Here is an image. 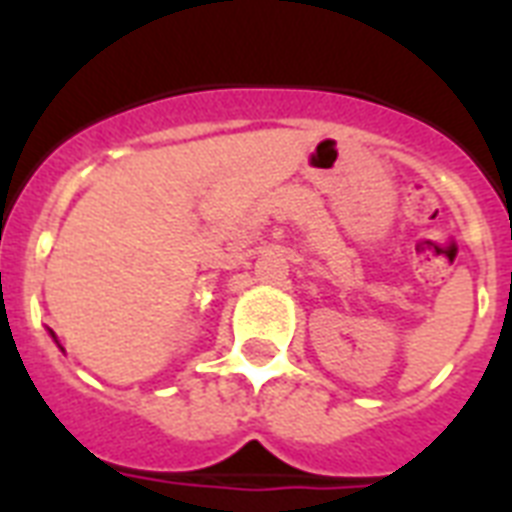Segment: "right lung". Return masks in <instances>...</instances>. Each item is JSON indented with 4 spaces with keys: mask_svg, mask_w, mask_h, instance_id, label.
Returning a JSON list of instances; mask_svg holds the SVG:
<instances>
[{
    "mask_svg": "<svg viewBox=\"0 0 512 512\" xmlns=\"http://www.w3.org/2000/svg\"><path fill=\"white\" fill-rule=\"evenodd\" d=\"M47 332H50V337H52V340L58 342V337H55V332H52V329H47ZM58 348H60V342H58ZM60 350H63V348H60Z\"/></svg>",
    "mask_w": 512,
    "mask_h": 512,
    "instance_id": "add662e5",
    "label": "right lung"
}]
</instances>
